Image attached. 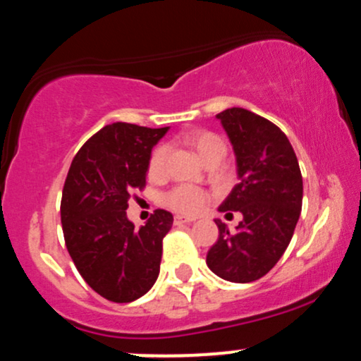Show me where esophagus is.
<instances>
[{
  "label": "esophagus",
  "mask_w": 361,
  "mask_h": 361,
  "mask_svg": "<svg viewBox=\"0 0 361 361\" xmlns=\"http://www.w3.org/2000/svg\"><path fill=\"white\" fill-rule=\"evenodd\" d=\"M196 216H185V215H176L173 216V222H176V226H180V224H191L195 222Z\"/></svg>",
  "instance_id": "obj_1"
}]
</instances>
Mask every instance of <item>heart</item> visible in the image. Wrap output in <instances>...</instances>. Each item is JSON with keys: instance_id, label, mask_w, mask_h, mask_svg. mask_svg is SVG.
Masks as SVG:
<instances>
[{"instance_id": "heart-1", "label": "heart", "mask_w": 361, "mask_h": 361, "mask_svg": "<svg viewBox=\"0 0 361 361\" xmlns=\"http://www.w3.org/2000/svg\"><path fill=\"white\" fill-rule=\"evenodd\" d=\"M185 142L191 146L192 149L200 154L201 160H207L212 153L215 151L224 149V142L220 141L213 133L208 130H195V133H189L185 135ZM165 160H166V148L165 146H158L153 149L149 157L148 164V172L149 176L157 177L164 172L165 169ZM165 203L169 204L173 210L182 212V213H196L207 203V196L200 189L191 188V185H179V188L172 189L169 195L165 196Z\"/></svg>"}]
</instances>
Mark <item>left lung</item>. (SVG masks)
<instances>
[{
	"label": "left lung",
	"instance_id": "obj_1",
	"mask_svg": "<svg viewBox=\"0 0 361 361\" xmlns=\"http://www.w3.org/2000/svg\"><path fill=\"white\" fill-rule=\"evenodd\" d=\"M216 120L234 149L239 179L219 212H241L243 220L231 232L215 219L219 239L207 265L224 281L246 284L270 272L289 246L303 203V177L289 139L272 122L244 108H227Z\"/></svg>",
	"mask_w": 361,
	"mask_h": 361
}]
</instances>
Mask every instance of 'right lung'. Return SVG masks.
Listing matches in <instances>:
<instances>
[{
    "label": "right lung",
    "mask_w": 361,
    "mask_h": 361,
    "mask_svg": "<svg viewBox=\"0 0 361 361\" xmlns=\"http://www.w3.org/2000/svg\"><path fill=\"white\" fill-rule=\"evenodd\" d=\"M169 127L115 122L103 127L72 160L61 195L65 244L84 281L114 303L145 296L160 274L161 241L172 213L157 210L145 226L127 219V201L142 189L151 149Z\"/></svg>",
    "instance_id": "obj_1"
}]
</instances>
